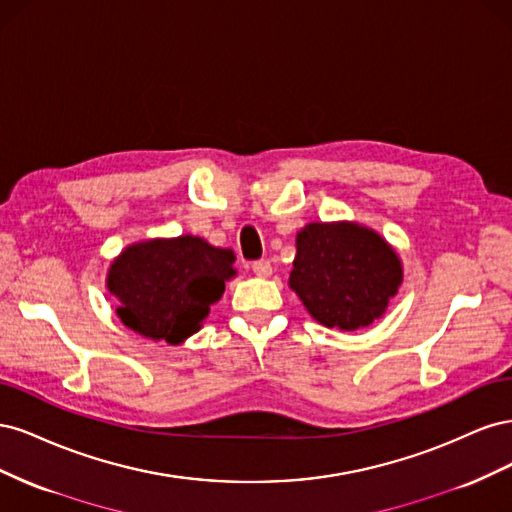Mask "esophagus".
Wrapping results in <instances>:
<instances>
[{
	"label": "esophagus",
	"mask_w": 512,
	"mask_h": 512,
	"mask_svg": "<svg viewBox=\"0 0 512 512\" xmlns=\"http://www.w3.org/2000/svg\"><path fill=\"white\" fill-rule=\"evenodd\" d=\"M252 271L258 275V277H269L273 273V267L269 260H254L252 262Z\"/></svg>",
	"instance_id": "1"
}]
</instances>
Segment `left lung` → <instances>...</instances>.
I'll list each match as a JSON object with an SVG mask.
<instances>
[{"label": "left lung", "mask_w": 512, "mask_h": 512, "mask_svg": "<svg viewBox=\"0 0 512 512\" xmlns=\"http://www.w3.org/2000/svg\"><path fill=\"white\" fill-rule=\"evenodd\" d=\"M401 284V265L374 230L307 224L297 235L290 288L320 324L354 331L382 316Z\"/></svg>", "instance_id": "left-lung-1"}]
</instances>
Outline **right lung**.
Instances as JSON below:
<instances>
[{
    "label": "right lung",
    "instance_id": "add662e5",
    "mask_svg": "<svg viewBox=\"0 0 512 512\" xmlns=\"http://www.w3.org/2000/svg\"><path fill=\"white\" fill-rule=\"evenodd\" d=\"M235 254L198 237L128 247L108 271L117 316L132 331L179 344L200 329L235 271Z\"/></svg>",
    "mask_w": 512,
    "mask_h": 512
}]
</instances>
